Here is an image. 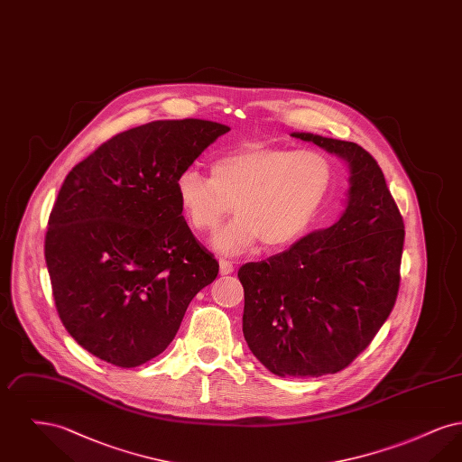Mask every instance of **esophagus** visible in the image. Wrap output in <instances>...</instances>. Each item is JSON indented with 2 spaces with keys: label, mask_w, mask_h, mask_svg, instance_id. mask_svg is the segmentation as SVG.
<instances>
[{
  "label": "esophagus",
  "mask_w": 462,
  "mask_h": 462,
  "mask_svg": "<svg viewBox=\"0 0 462 462\" xmlns=\"http://www.w3.org/2000/svg\"><path fill=\"white\" fill-rule=\"evenodd\" d=\"M234 272V263L228 260H221L220 262V273L221 275H228Z\"/></svg>",
  "instance_id": "esophagus-1"
}]
</instances>
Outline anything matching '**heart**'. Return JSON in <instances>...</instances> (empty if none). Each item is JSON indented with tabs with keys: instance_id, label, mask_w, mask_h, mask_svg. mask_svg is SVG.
<instances>
[{
	"instance_id": "1",
	"label": "heart",
	"mask_w": 462,
	"mask_h": 462,
	"mask_svg": "<svg viewBox=\"0 0 462 462\" xmlns=\"http://www.w3.org/2000/svg\"><path fill=\"white\" fill-rule=\"evenodd\" d=\"M332 164L317 151L247 145L221 155L211 178L185 170L176 178V196L192 230H215L230 213L211 245L221 256H237L258 241L279 249L300 241L332 187Z\"/></svg>"
}]
</instances>
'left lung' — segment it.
Returning <instances> with one entry per match:
<instances>
[{"label":"left lung","instance_id":"8db88e82","mask_svg":"<svg viewBox=\"0 0 462 462\" xmlns=\"http://www.w3.org/2000/svg\"><path fill=\"white\" fill-rule=\"evenodd\" d=\"M350 164L348 206L329 228L239 268L249 350L281 377L348 367L395 307L405 225L377 161L353 142L292 133Z\"/></svg>","mask_w":462,"mask_h":462}]
</instances>
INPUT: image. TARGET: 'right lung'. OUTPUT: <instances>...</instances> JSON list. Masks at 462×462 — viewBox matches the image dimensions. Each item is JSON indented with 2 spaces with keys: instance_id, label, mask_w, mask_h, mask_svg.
<instances>
[{
  "instance_id": "obj_1",
  "label": "right lung",
  "mask_w": 462,
  "mask_h": 462,
  "mask_svg": "<svg viewBox=\"0 0 462 462\" xmlns=\"http://www.w3.org/2000/svg\"><path fill=\"white\" fill-rule=\"evenodd\" d=\"M226 132L204 119L152 121L112 136L66 176L44 258L64 328L97 358L123 369L152 360L217 279L176 178Z\"/></svg>"
}]
</instances>
